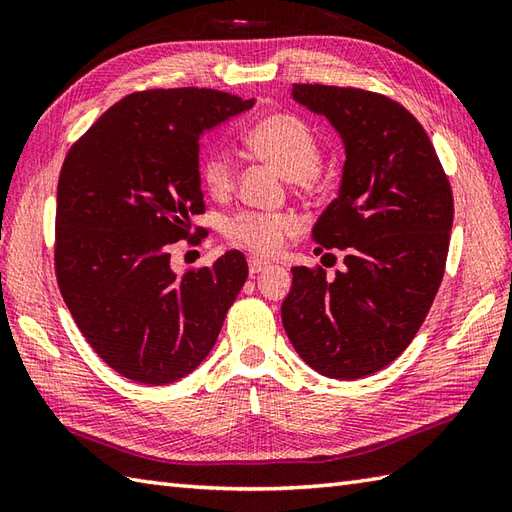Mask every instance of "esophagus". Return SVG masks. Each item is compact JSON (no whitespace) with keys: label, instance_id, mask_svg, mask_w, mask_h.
<instances>
[{"label":"esophagus","instance_id":"34e87169","mask_svg":"<svg viewBox=\"0 0 512 512\" xmlns=\"http://www.w3.org/2000/svg\"><path fill=\"white\" fill-rule=\"evenodd\" d=\"M268 268L266 262H259V259H248V273L250 275H257V273H264Z\"/></svg>","mask_w":512,"mask_h":512}]
</instances>
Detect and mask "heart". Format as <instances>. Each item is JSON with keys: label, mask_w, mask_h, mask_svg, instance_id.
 I'll return each instance as SVG.
<instances>
[{"label": "heart", "mask_w": 512, "mask_h": 512, "mask_svg": "<svg viewBox=\"0 0 512 512\" xmlns=\"http://www.w3.org/2000/svg\"><path fill=\"white\" fill-rule=\"evenodd\" d=\"M246 147L257 158L277 167L301 189H308L321 167V143L314 129L295 114H268L248 129ZM204 189L226 198L235 187V167L224 149L206 151L200 165ZM297 233V222L286 213L242 211L226 222V242L255 257H275Z\"/></svg>", "instance_id": "obj_1"}]
</instances>
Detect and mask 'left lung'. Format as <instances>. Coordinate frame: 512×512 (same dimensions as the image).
<instances>
[{"label": "left lung", "instance_id": "8db88e82", "mask_svg": "<svg viewBox=\"0 0 512 512\" xmlns=\"http://www.w3.org/2000/svg\"><path fill=\"white\" fill-rule=\"evenodd\" d=\"M292 96L323 114L345 143L336 200L312 242L345 253L334 279L292 268L281 321L297 354L319 374L354 380L405 352L427 319L447 266L453 193L416 116L385 94L295 83Z\"/></svg>", "mask_w": 512, "mask_h": 512}]
</instances>
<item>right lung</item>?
I'll list each match as a JSON object with an SVG mask.
<instances>
[{"label": "right lung", "mask_w": 512, "mask_h": 512, "mask_svg": "<svg viewBox=\"0 0 512 512\" xmlns=\"http://www.w3.org/2000/svg\"><path fill=\"white\" fill-rule=\"evenodd\" d=\"M206 88L143 90L112 105L70 147L57 184L54 275L85 341L143 385L187 376L213 350L248 277L239 250L171 270V246L202 233L204 129L253 107Z\"/></svg>", "instance_id": "add662e5"}]
</instances>
